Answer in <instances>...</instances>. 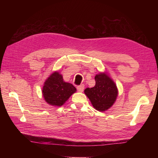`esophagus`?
I'll return each mask as SVG.
<instances>
[{
  "label": "esophagus",
  "mask_w": 158,
  "mask_h": 158,
  "mask_svg": "<svg viewBox=\"0 0 158 158\" xmlns=\"http://www.w3.org/2000/svg\"><path fill=\"white\" fill-rule=\"evenodd\" d=\"M77 89H78V92H82L83 91H84V85L83 84L79 85V86H78V87H77Z\"/></svg>",
  "instance_id": "34e87169"
}]
</instances>
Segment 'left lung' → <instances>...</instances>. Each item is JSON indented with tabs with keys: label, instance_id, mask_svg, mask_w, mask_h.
<instances>
[{
	"label": "left lung",
	"instance_id": "1",
	"mask_svg": "<svg viewBox=\"0 0 158 158\" xmlns=\"http://www.w3.org/2000/svg\"><path fill=\"white\" fill-rule=\"evenodd\" d=\"M95 86L87 88L84 94L95 109L99 111H107L116 101L118 95L117 85L106 73L95 75Z\"/></svg>",
	"mask_w": 158,
	"mask_h": 158
}]
</instances>
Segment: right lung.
<instances>
[{
  "label": "right lung",
  "mask_w": 158,
  "mask_h": 158,
  "mask_svg": "<svg viewBox=\"0 0 158 158\" xmlns=\"http://www.w3.org/2000/svg\"><path fill=\"white\" fill-rule=\"evenodd\" d=\"M76 92L74 85L63 80L58 72L52 73L44 82L42 94L45 102L52 106L60 107Z\"/></svg>",
  "instance_id": "obj_1"
}]
</instances>
